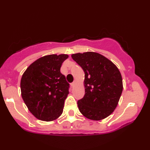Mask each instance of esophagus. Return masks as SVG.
I'll list each match as a JSON object with an SVG mask.
<instances>
[{
    "label": "esophagus",
    "instance_id": "34e87169",
    "mask_svg": "<svg viewBox=\"0 0 150 150\" xmlns=\"http://www.w3.org/2000/svg\"><path fill=\"white\" fill-rule=\"evenodd\" d=\"M76 82H77V81H73V82H72V83L71 84V86L72 87H73V86H74L76 84Z\"/></svg>",
    "mask_w": 150,
    "mask_h": 150
}]
</instances>
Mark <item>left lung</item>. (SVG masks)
<instances>
[{
	"instance_id": "obj_1",
	"label": "left lung",
	"mask_w": 150,
	"mask_h": 150,
	"mask_svg": "<svg viewBox=\"0 0 150 150\" xmlns=\"http://www.w3.org/2000/svg\"><path fill=\"white\" fill-rule=\"evenodd\" d=\"M71 57L85 73V94L77 101L79 111L89 119H105L113 112L122 92V79L119 69L98 53H78Z\"/></svg>"
}]
</instances>
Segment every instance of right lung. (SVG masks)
<instances>
[{
	"instance_id": "right-lung-1",
	"label": "right lung",
	"mask_w": 150,
	"mask_h": 150,
	"mask_svg": "<svg viewBox=\"0 0 150 150\" xmlns=\"http://www.w3.org/2000/svg\"><path fill=\"white\" fill-rule=\"evenodd\" d=\"M66 54L40 57L28 67L22 76V99L37 119L52 121L62 113L69 84L60 73Z\"/></svg>"
}]
</instances>
